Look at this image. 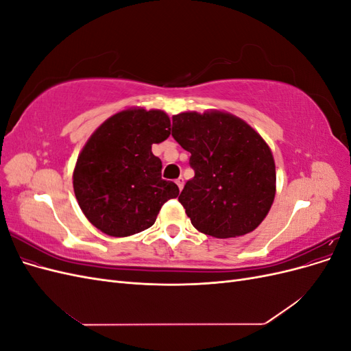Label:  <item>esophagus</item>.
<instances>
[{"instance_id": "1", "label": "esophagus", "mask_w": 351, "mask_h": 351, "mask_svg": "<svg viewBox=\"0 0 351 351\" xmlns=\"http://www.w3.org/2000/svg\"><path fill=\"white\" fill-rule=\"evenodd\" d=\"M176 183H177V186H178L180 190H183V186H184V178H183V177H178V178L176 180Z\"/></svg>"}]
</instances>
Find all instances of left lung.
<instances>
[{"label": "left lung", "instance_id": "1", "mask_svg": "<svg viewBox=\"0 0 351 351\" xmlns=\"http://www.w3.org/2000/svg\"><path fill=\"white\" fill-rule=\"evenodd\" d=\"M171 134L190 152L195 169L178 197L193 227L217 239L256 228L277 192L275 161L263 137L239 117L218 110L173 115Z\"/></svg>", "mask_w": 351, "mask_h": 351}]
</instances>
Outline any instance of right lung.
<instances>
[{
    "label": "right lung",
    "mask_w": 351,
    "mask_h": 351,
    "mask_svg": "<svg viewBox=\"0 0 351 351\" xmlns=\"http://www.w3.org/2000/svg\"><path fill=\"white\" fill-rule=\"evenodd\" d=\"M161 110L130 107L105 120L84 143L73 171V189L92 226L112 237H129L154 226L159 209L177 197L176 183L161 177L152 145L169 136Z\"/></svg>",
    "instance_id": "1"
}]
</instances>
